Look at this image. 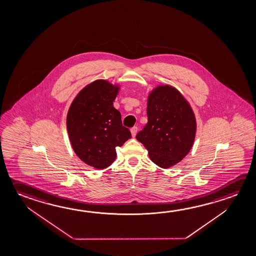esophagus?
Returning <instances> with one entry per match:
<instances>
[{
	"instance_id": "1",
	"label": "esophagus",
	"mask_w": 256,
	"mask_h": 256,
	"mask_svg": "<svg viewBox=\"0 0 256 256\" xmlns=\"http://www.w3.org/2000/svg\"><path fill=\"white\" fill-rule=\"evenodd\" d=\"M130 132H131L132 136L134 138V136H136V133H138V128H136V126H133V128L130 130Z\"/></svg>"
}]
</instances>
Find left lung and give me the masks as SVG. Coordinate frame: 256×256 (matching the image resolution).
<instances>
[{"label": "left lung", "instance_id": "left-lung-1", "mask_svg": "<svg viewBox=\"0 0 256 256\" xmlns=\"http://www.w3.org/2000/svg\"><path fill=\"white\" fill-rule=\"evenodd\" d=\"M146 126L136 134L152 162L162 168L178 164L193 146L196 120L188 102L168 84L154 88L147 100Z\"/></svg>", "mask_w": 256, "mask_h": 256}]
</instances>
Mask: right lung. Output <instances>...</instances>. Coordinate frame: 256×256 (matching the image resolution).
I'll return each instance as SVG.
<instances>
[{
  "mask_svg": "<svg viewBox=\"0 0 256 256\" xmlns=\"http://www.w3.org/2000/svg\"><path fill=\"white\" fill-rule=\"evenodd\" d=\"M120 89V84L96 80L76 94L68 112V134L73 150L82 162L97 170L108 168L116 159V147L131 138L114 106Z\"/></svg>",
  "mask_w": 256,
  "mask_h": 256,
  "instance_id": "right-lung-1",
  "label": "right lung"
}]
</instances>
